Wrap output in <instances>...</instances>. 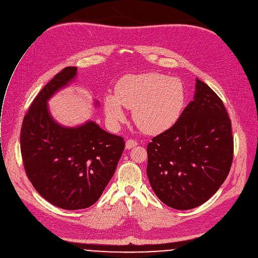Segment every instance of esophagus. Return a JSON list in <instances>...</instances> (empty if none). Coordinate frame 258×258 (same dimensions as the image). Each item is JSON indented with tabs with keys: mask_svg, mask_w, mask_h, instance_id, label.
I'll list each match as a JSON object with an SVG mask.
<instances>
[{
	"mask_svg": "<svg viewBox=\"0 0 258 258\" xmlns=\"http://www.w3.org/2000/svg\"><path fill=\"white\" fill-rule=\"evenodd\" d=\"M137 144H138V142H137L136 140H134V139H128V140L126 141V148H127V149H130V148L136 146Z\"/></svg>",
	"mask_w": 258,
	"mask_h": 258,
	"instance_id": "34e87169",
	"label": "esophagus"
}]
</instances>
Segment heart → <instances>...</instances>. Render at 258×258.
Listing matches in <instances>:
<instances>
[{
	"mask_svg": "<svg viewBox=\"0 0 258 258\" xmlns=\"http://www.w3.org/2000/svg\"><path fill=\"white\" fill-rule=\"evenodd\" d=\"M185 101L180 79L159 73L132 75L122 79L116 93L105 95V112L109 123L117 127L126 119L123 108L133 110V120L146 133H160L179 118Z\"/></svg>",
	"mask_w": 258,
	"mask_h": 258,
	"instance_id": "heart-1",
	"label": "heart"
}]
</instances>
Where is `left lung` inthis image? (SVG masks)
Listing matches in <instances>:
<instances>
[{"mask_svg":"<svg viewBox=\"0 0 258 258\" xmlns=\"http://www.w3.org/2000/svg\"><path fill=\"white\" fill-rule=\"evenodd\" d=\"M194 99L177 122L147 144L146 174L168 207L186 211L208 201L230 172L234 138L222 99L196 79Z\"/></svg>","mask_w":258,"mask_h":258,"instance_id":"8db88e82","label":"left lung"}]
</instances>
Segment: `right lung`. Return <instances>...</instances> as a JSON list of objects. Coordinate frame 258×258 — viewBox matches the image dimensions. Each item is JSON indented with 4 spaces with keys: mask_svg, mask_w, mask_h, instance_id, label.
I'll return each instance as SVG.
<instances>
[{
    "mask_svg": "<svg viewBox=\"0 0 258 258\" xmlns=\"http://www.w3.org/2000/svg\"><path fill=\"white\" fill-rule=\"evenodd\" d=\"M76 74L77 67H66L39 91L20 132L21 156L29 181L45 200L68 211L89 208L98 200L125 148L123 137L92 121L68 128L50 117L47 99Z\"/></svg>",
    "mask_w": 258,
    "mask_h": 258,
    "instance_id": "right-lung-1",
    "label": "right lung"
}]
</instances>
